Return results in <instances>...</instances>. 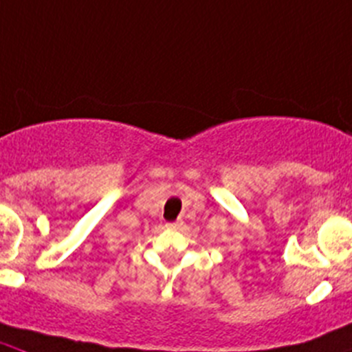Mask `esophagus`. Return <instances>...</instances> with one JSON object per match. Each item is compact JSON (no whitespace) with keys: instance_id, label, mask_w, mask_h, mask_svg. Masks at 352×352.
I'll return each mask as SVG.
<instances>
[{"instance_id":"obj_1","label":"esophagus","mask_w":352,"mask_h":352,"mask_svg":"<svg viewBox=\"0 0 352 352\" xmlns=\"http://www.w3.org/2000/svg\"><path fill=\"white\" fill-rule=\"evenodd\" d=\"M182 226H184V222H170L168 228L170 229H182Z\"/></svg>"}]
</instances>
